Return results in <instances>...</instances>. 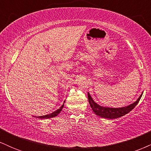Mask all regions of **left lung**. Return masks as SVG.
<instances>
[{"label": "left lung", "instance_id": "8db88e82", "mask_svg": "<svg viewBox=\"0 0 151 151\" xmlns=\"http://www.w3.org/2000/svg\"><path fill=\"white\" fill-rule=\"evenodd\" d=\"M141 96L142 94L137 99L136 101H135L133 104H131V105L127 106L121 107V108H109V107H104L97 104L96 102H94L89 93H88V100H89L90 106L92 109L93 111L97 116L109 119H117V118L123 116L129 113L138 104Z\"/></svg>", "mask_w": 151, "mask_h": 151}]
</instances>
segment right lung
Wrapping results in <instances>:
<instances>
[{"instance_id": "right-lung-1", "label": "right lung", "mask_w": 151, "mask_h": 151, "mask_svg": "<svg viewBox=\"0 0 151 151\" xmlns=\"http://www.w3.org/2000/svg\"><path fill=\"white\" fill-rule=\"evenodd\" d=\"M63 106H64V104H63V105H62L60 109H58V110H56L55 111L52 112V113L47 114V115L41 116H37V118H40V119H49V118H52V117L56 116H58V114L60 113V111H62V108H63Z\"/></svg>"}]
</instances>
